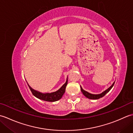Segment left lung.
I'll return each instance as SVG.
<instances>
[{"label":"left lung","mask_w":133,"mask_h":133,"mask_svg":"<svg viewBox=\"0 0 133 133\" xmlns=\"http://www.w3.org/2000/svg\"><path fill=\"white\" fill-rule=\"evenodd\" d=\"M114 83H115V82L112 84V85L111 86L109 87V88L107 90H106L105 91H104L103 92H102V93H101V94H91V93H89V92H87V91H85V90H84L82 89V87H81V91L82 92L83 94L85 96L86 98L90 99H99L102 97H104V96L105 95L107 92H109L110 90L112 89V87H113Z\"/></svg>","instance_id":"1"}]
</instances>
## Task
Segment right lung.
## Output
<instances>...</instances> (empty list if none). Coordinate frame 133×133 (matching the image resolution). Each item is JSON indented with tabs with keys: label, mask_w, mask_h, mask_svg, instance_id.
Instances as JSON below:
<instances>
[{
	"label": "right lung",
	"mask_w": 133,
	"mask_h": 133,
	"mask_svg": "<svg viewBox=\"0 0 133 133\" xmlns=\"http://www.w3.org/2000/svg\"><path fill=\"white\" fill-rule=\"evenodd\" d=\"M67 81L68 79L67 78V79L66 82L62 86L60 89L58 90L57 91L55 92H52L51 93H43L41 92H39L37 90H35L33 89L30 86V85L27 83L28 86H29V88L32 92V94L35 96V97L39 99L43 100L44 101L47 102H55L61 99L62 96L63 95L65 92V90H66V87L67 84Z\"/></svg>",
	"instance_id": "1"
}]
</instances>
